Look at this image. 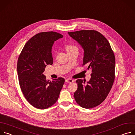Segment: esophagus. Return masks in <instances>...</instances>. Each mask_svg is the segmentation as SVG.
I'll use <instances>...</instances> for the list:
<instances>
[{
  "label": "esophagus",
  "mask_w": 135,
  "mask_h": 135,
  "mask_svg": "<svg viewBox=\"0 0 135 135\" xmlns=\"http://www.w3.org/2000/svg\"><path fill=\"white\" fill-rule=\"evenodd\" d=\"M65 82L68 83H71L74 82V80H72V79H67L65 80Z\"/></svg>",
  "instance_id": "1"
}]
</instances>
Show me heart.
<instances>
[{"mask_svg": "<svg viewBox=\"0 0 135 135\" xmlns=\"http://www.w3.org/2000/svg\"><path fill=\"white\" fill-rule=\"evenodd\" d=\"M66 49L67 52L75 50H78V47H77L76 46L71 45V44H67V45H66Z\"/></svg>", "mask_w": 135, "mask_h": 135, "instance_id": "b5f03b06", "label": "heart"}]
</instances>
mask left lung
<instances>
[{
  "mask_svg": "<svg viewBox=\"0 0 135 135\" xmlns=\"http://www.w3.org/2000/svg\"><path fill=\"white\" fill-rule=\"evenodd\" d=\"M84 50L83 63L91 70V79L85 83L76 80L78 89L74 95L76 102L85 108L98 106L106 98L115 79V58L109 43L99 32L83 30L68 32Z\"/></svg>",
  "mask_w": 135,
  "mask_h": 135,
  "instance_id": "left-lung-1",
  "label": "left lung"
}]
</instances>
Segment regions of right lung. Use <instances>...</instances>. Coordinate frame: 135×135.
Returning a JSON list of instances; mask_svg holds the SVG:
<instances>
[{
    "mask_svg": "<svg viewBox=\"0 0 135 135\" xmlns=\"http://www.w3.org/2000/svg\"><path fill=\"white\" fill-rule=\"evenodd\" d=\"M63 36L56 32H40L27 42L18 56L17 70L19 84L27 100L36 108L44 109L59 98L65 79L52 81L43 74L47 65L53 64L52 47Z\"/></svg>",
    "mask_w": 135,
    "mask_h": 135,
    "instance_id": "1",
    "label": "right lung"
}]
</instances>
